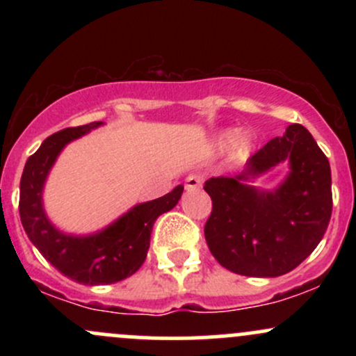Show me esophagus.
Masks as SVG:
<instances>
[{
  "label": "esophagus",
  "instance_id": "obj_1",
  "mask_svg": "<svg viewBox=\"0 0 356 356\" xmlns=\"http://www.w3.org/2000/svg\"><path fill=\"white\" fill-rule=\"evenodd\" d=\"M202 182H204L202 175H199V174H191V175H187V179H186V191L201 189Z\"/></svg>",
  "mask_w": 356,
  "mask_h": 356
}]
</instances>
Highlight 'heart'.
Listing matches in <instances>:
<instances>
[{"instance_id":"b5f03b06","label":"heart","mask_w":356,"mask_h":356,"mask_svg":"<svg viewBox=\"0 0 356 356\" xmlns=\"http://www.w3.org/2000/svg\"><path fill=\"white\" fill-rule=\"evenodd\" d=\"M219 144L220 145H231L232 144V155L234 159H244L249 154L252 145V138L249 134L243 132V134H236L234 130H226L219 136Z\"/></svg>"}]
</instances>
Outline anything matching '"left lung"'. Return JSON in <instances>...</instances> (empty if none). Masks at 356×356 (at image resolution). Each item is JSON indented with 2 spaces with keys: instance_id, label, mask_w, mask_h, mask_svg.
<instances>
[{
  "instance_id": "8db88e82",
  "label": "left lung",
  "mask_w": 356,
  "mask_h": 356,
  "mask_svg": "<svg viewBox=\"0 0 356 356\" xmlns=\"http://www.w3.org/2000/svg\"><path fill=\"white\" fill-rule=\"evenodd\" d=\"M289 174L275 190L252 182L275 166ZM212 212L204 234L212 256L236 275L276 277L293 271L320 244L332 218V170L312 134L293 124L234 177H211Z\"/></svg>"
}]
</instances>
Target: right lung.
<instances>
[{
    "label": "right lung",
    "mask_w": 356,
    "mask_h": 356,
    "mask_svg": "<svg viewBox=\"0 0 356 356\" xmlns=\"http://www.w3.org/2000/svg\"><path fill=\"white\" fill-rule=\"evenodd\" d=\"M100 125L104 122H92L44 138L24 164L19 182V216L28 238L61 275L88 286L112 284L132 276L144 264L155 219L174 209L184 192V186H177L162 197L136 204L107 227L90 234L58 229L43 206L48 174L65 147Z\"/></svg>",
    "instance_id": "add662e5"
}]
</instances>
